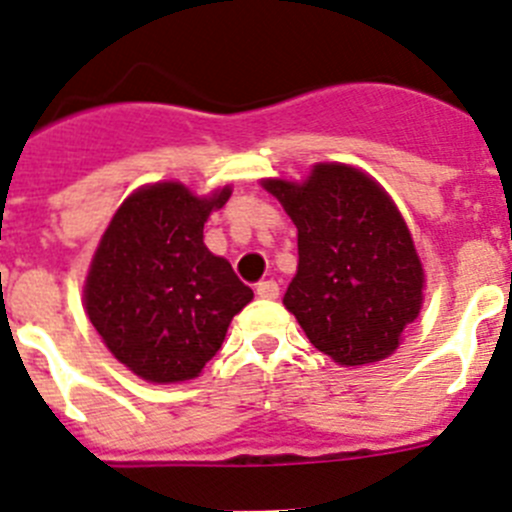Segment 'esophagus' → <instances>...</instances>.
I'll return each instance as SVG.
<instances>
[{
	"mask_svg": "<svg viewBox=\"0 0 512 512\" xmlns=\"http://www.w3.org/2000/svg\"><path fill=\"white\" fill-rule=\"evenodd\" d=\"M257 296L265 298V301H275V298L280 296V288L275 280H262L260 285H257Z\"/></svg>",
	"mask_w": 512,
	"mask_h": 512,
	"instance_id": "esophagus-1",
	"label": "esophagus"
}]
</instances>
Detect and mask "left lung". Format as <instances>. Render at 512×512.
<instances>
[{
  "instance_id": "8db88e82",
  "label": "left lung",
  "mask_w": 512,
  "mask_h": 512,
  "mask_svg": "<svg viewBox=\"0 0 512 512\" xmlns=\"http://www.w3.org/2000/svg\"><path fill=\"white\" fill-rule=\"evenodd\" d=\"M265 188L298 227V273L283 303L313 347L347 367L393 354L421 311L423 270L388 193L347 165Z\"/></svg>"
}]
</instances>
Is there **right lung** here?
Here are the masks:
<instances>
[{"mask_svg": "<svg viewBox=\"0 0 512 512\" xmlns=\"http://www.w3.org/2000/svg\"><path fill=\"white\" fill-rule=\"evenodd\" d=\"M155 183L119 206L91 262L86 313L109 352L150 382L191 380L219 352L252 288L204 245L211 209L229 199Z\"/></svg>", "mask_w": 512, "mask_h": 512, "instance_id": "add662e5", "label": "right lung"}]
</instances>
